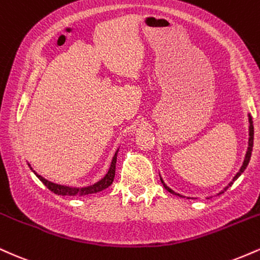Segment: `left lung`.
Instances as JSON below:
<instances>
[{"label":"left lung","instance_id":"left-lung-1","mask_svg":"<svg viewBox=\"0 0 260 260\" xmlns=\"http://www.w3.org/2000/svg\"><path fill=\"white\" fill-rule=\"evenodd\" d=\"M253 139H254V127H253V121H252V117L251 115H249V140H248V149H247V153H246V157H245V160H243V164H242V167H241V169H240V172L236 174V175H235V178L233 179V181L230 182V184H229V186H231L233 185V182L235 181V180H237V178H239V176L241 175V174H242L243 172H245V169L247 168V166H248V163H249V159H251V155H252V149H253ZM160 181H161V184H163V186L164 187H166V190L167 191H169V192H172V193H174V194H178V196H180L179 193H175V192H174L172 188H169L168 187V186L164 184L163 182V180L160 179ZM229 186H226V187L224 188V191H226L228 190V187ZM222 191V192H224ZM222 192H220V193H222Z\"/></svg>","mask_w":260,"mask_h":260}]
</instances>
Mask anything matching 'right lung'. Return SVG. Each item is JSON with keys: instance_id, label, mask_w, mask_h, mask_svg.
Returning a JSON list of instances; mask_svg holds the SVG:
<instances>
[{"instance_id": "1", "label": "right lung", "mask_w": 260, "mask_h": 260, "mask_svg": "<svg viewBox=\"0 0 260 260\" xmlns=\"http://www.w3.org/2000/svg\"><path fill=\"white\" fill-rule=\"evenodd\" d=\"M117 154H118V151L115 152L114 157H113L111 168H109L108 173L106 174L105 178L101 179L99 182H96V184L87 186V187L76 188V187H68V186H63V185H57V184H53V182H51V181H47V180L42 178V176L38 175L35 172L34 173H35L36 176H38V178L41 180L42 182H44L45 186H47L48 190H51L53 193L59 194V196H86V194H92V193H96V192L105 190V188H107L108 186L112 185L113 180H114V175H115Z\"/></svg>"}]
</instances>
